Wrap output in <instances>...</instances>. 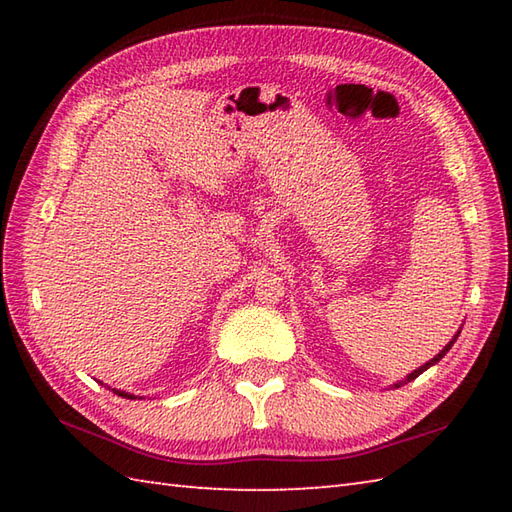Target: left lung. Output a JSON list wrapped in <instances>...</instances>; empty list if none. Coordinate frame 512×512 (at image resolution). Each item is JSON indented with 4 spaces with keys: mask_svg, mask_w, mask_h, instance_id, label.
Segmentation results:
<instances>
[{
    "mask_svg": "<svg viewBox=\"0 0 512 512\" xmlns=\"http://www.w3.org/2000/svg\"><path fill=\"white\" fill-rule=\"evenodd\" d=\"M460 332H462V328H460L458 332H455V334H453V339H451V341H449L447 345H444V347H442V350H440V354H436V356H433V358H431V361H427V363H424V365H420L418 369H413V372H411V374H409V376H407L405 380H400V383H394V387H400V385H405V383H409V380H413V378H418V376H420L422 372H427V369H429L431 365H436V363H440V361H442V358H444V354H447V352L451 350V347H453V343H455V341H458V336H460Z\"/></svg>",
    "mask_w": 512,
    "mask_h": 512,
    "instance_id": "left-lung-1",
    "label": "left lung"
}]
</instances>
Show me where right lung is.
<instances>
[{
    "instance_id": "obj_1",
    "label": "right lung",
    "mask_w": 512,
    "mask_h": 512,
    "mask_svg": "<svg viewBox=\"0 0 512 512\" xmlns=\"http://www.w3.org/2000/svg\"><path fill=\"white\" fill-rule=\"evenodd\" d=\"M114 394H118V396H123V398H129V400H136L138 396H134V394H127V391H121V389H112Z\"/></svg>"
}]
</instances>
